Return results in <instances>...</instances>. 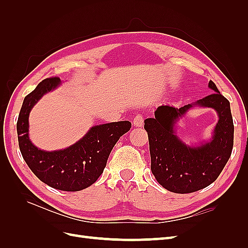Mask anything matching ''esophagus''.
I'll use <instances>...</instances> for the list:
<instances>
[{"label":"esophagus","mask_w":248,"mask_h":248,"mask_svg":"<svg viewBox=\"0 0 248 248\" xmlns=\"http://www.w3.org/2000/svg\"><path fill=\"white\" fill-rule=\"evenodd\" d=\"M142 124H144V117L141 115H137L133 119V125L136 127H141Z\"/></svg>","instance_id":"34e87169"}]
</instances>
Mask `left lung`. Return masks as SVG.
Listing matches in <instances>:
<instances>
[{
  "mask_svg": "<svg viewBox=\"0 0 248 248\" xmlns=\"http://www.w3.org/2000/svg\"><path fill=\"white\" fill-rule=\"evenodd\" d=\"M214 93L180 108L161 106L154 118L145 120L148 132L151 170L162 187L176 193H190L213 183L226 166L234 145V124L230 102L212 80ZM213 108L219 116L213 138L188 146L175 133V123L192 107Z\"/></svg>",
  "mask_w": 248,
  "mask_h": 248,
  "instance_id": "8db88e82",
  "label": "left lung"
}]
</instances>
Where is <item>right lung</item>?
I'll list each match as a JSON object with an SVG mask.
<instances>
[{
	"label": "right lung",
	"instance_id": "obj_1",
	"mask_svg": "<svg viewBox=\"0 0 248 248\" xmlns=\"http://www.w3.org/2000/svg\"><path fill=\"white\" fill-rule=\"evenodd\" d=\"M59 78L42 80L25 97L16 124L18 145L28 167L40 181L59 190L78 191L91 186L103 172L107 161L124 133L129 131V121L95 125L76 144L68 148L44 151L29 137V116L43 95L61 85Z\"/></svg>",
	"mask_w": 248,
	"mask_h": 248
}]
</instances>
